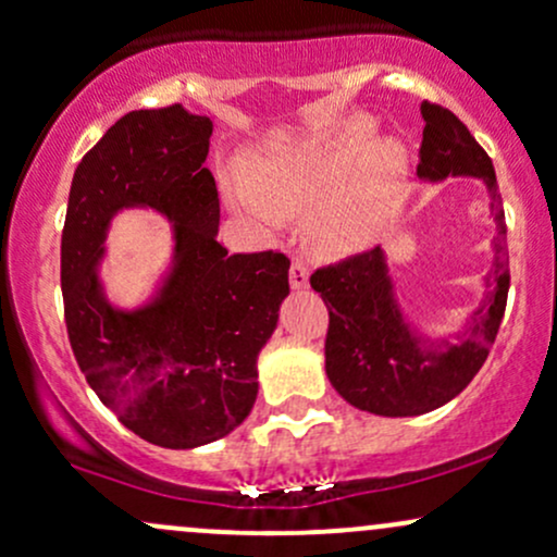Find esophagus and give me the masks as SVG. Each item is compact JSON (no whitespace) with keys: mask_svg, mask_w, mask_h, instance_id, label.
I'll return each mask as SVG.
<instances>
[{"mask_svg":"<svg viewBox=\"0 0 557 557\" xmlns=\"http://www.w3.org/2000/svg\"><path fill=\"white\" fill-rule=\"evenodd\" d=\"M290 285L296 287V290H300V287L309 285V267H306L300 259H296L290 264Z\"/></svg>","mask_w":557,"mask_h":557,"instance_id":"obj_1","label":"esophagus"}]
</instances>
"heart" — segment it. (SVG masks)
<instances>
[{"label":"heart","mask_w":557,"mask_h":557,"mask_svg":"<svg viewBox=\"0 0 557 557\" xmlns=\"http://www.w3.org/2000/svg\"><path fill=\"white\" fill-rule=\"evenodd\" d=\"M372 131L369 120H354L296 151L267 159L259 164L253 188L233 183V201L264 225H274L280 214L300 212L341 187L311 216L309 233L319 246L327 248L361 240L408 170L406 149L398 140L374 144L358 162Z\"/></svg>","instance_id":"obj_1"}]
</instances>
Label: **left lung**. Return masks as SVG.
Returning a JSON list of instances; mask_svg holds the SVG:
<instances>
[{
	"instance_id": "left-lung-1",
	"label": "left lung",
	"mask_w": 557,
	"mask_h": 557,
	"mask_svg": "<svg viewBox=\"0 0 557 557\" xmlns=\"http://www.w3.org/2000/svg\"><path fill=\"white\" fill-rule=\"evenodd\" d=\"M421 117L426 125L419 149V177L443 181L447 175H471L484 181L497 222V257L487 274V296L471 317L461 343L430 341L411 330L395 298L380 246L311 274V287L330 311L324 369L332 387L350 406L376 417H419L456 398L487 361L508 300V230L492 159L445 107L424 101Z\"/></svg>"
}]
</instances>
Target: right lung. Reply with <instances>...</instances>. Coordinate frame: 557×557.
Listing matches in <instances>:
<instances>
[{
	"label": "right lung",
	"instance_id": "obj_1",
	"mask_svg": "<svg viewBox=\"0 0 557 557\" xmlns=\"http://www.w3.org/2000/svg\"><path fill=\"white\" fill-rule=\"evenodd\" d=\"M212 120L181 104L120 117L81 159L62 230V298L88 385L146 443L188 450L243 424L257 400V359L290 285L280 251L216 243L220 196L203 168ZM173 222V270L158 296L114 310L98 283L106 230L123 208Z\"/></svg>",
	"mask_w": 557,
	"mask_h": 557
}]
</instances>
